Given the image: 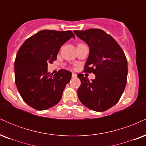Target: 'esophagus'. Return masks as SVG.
Masks as SVG:
<instances>
[{
	"instance_id": "obj_1",
	"label": "esophagus",
	"mask_w": 146,
	"mask_h": 146,
	"mask_svg": "<svg viewBox=\"0 0 146 146\" xmlns=\"http://www.w3.org/2000/svg\"><path fill=\"white\" fill-rule=\"evenodd\" d=\"M76 77H77V75L75 74V73H72V78H76Z\"/></svg>"
}]
</instances>
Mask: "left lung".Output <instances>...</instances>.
<instances>
[{
  "instance_id": "1",
  "label": "left lung",
  "mask_w": 146,
  "mask_h": 146,
  "mask_svg": "<svg viewBox=\"0 0 146 146\" xmlns=\"http://www.w3.org/2000/svg\"><path fill=\"white\" fill-rule=\"evenodd\" d=\"M74 33L90 48L84 71L95 75L92 81L82 73L78 75L81 81L78 90L79 100L90 109L105 111L116 104L125 89L126 58L115 40L103 30L90 29Z\"/></svg>"
}]
</instances>
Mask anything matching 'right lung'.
Segmentation results:
<instances>
[{"label":"right lung","mask_w":146,"mask_h":146,"mask_svg":"<svg viewBox=\"0 0 146 146\" xmlns=\"http://www.w3.org/2000/svg\"><path fill=\"white\" fill-rule=\"evenodd\" d=\"M71 38H75L71 31L42 30L27 39L18 50L14 64L15 82L23 100L35 109H48L61 100L71 73L61 69L53 75L48 73L47 66Z\"/></svg>","instance_id":"1"}]
</instances>
